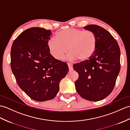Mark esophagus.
<instances>
[{
    "label": "esophagus",
    "instance_id": "obj_1",
    "mask_svg": "<svg viewBox=\"0 0 130 130\" xmlns=\"http://www.w3.org/2000/svg\"><path fill=\"white\" fill-rule=\"evenodd\" d=\"M68 67L69 69V71H71L73 70V68H72V64H71V63H68Z\"/></svg>",
    "mask_w": 130,
    "mask_h": 130
}]
</instances>
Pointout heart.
<instances>
[{
    "instance_id": "b5f03b06",
    "label": "heart",
    "mask_w": 130,
    "mask_h": 130,
    "mask_svg": "<svg viewBox=\"0 0 130 130\" xmlns=\"http://www.w3.org/2000/svg\"><path fill=\"white\" fill-rule=\"evenodd\" d=\"M56 37L50 38L48 47L52 56L58 60L64 58L69 47L70 51L68 59L86 61L92 56L97 47V38L90 31L69 28L57 32Z\"/></svg>"
}]
</instances>
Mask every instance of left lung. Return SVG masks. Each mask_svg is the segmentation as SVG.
<instances>
[{"label": "left lung", "instance_id": "obj_1", "mask_svg": "<svg viewBox=\"0 0 130 130\" xmlns=\"http://www.w3.org/2000/svg\"><path fill=\"white\" fill-rule=\"evenodd\" d=\"M84 28L97 38V47L89 60L73 65L79 74L76 90L81 98L98 101L112 91L120 70V50L117 41L106 29L97 25Z\"/></svg>", "mask_w": 130, "mask_h": 130}]
</instances>
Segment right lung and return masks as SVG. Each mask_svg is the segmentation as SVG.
<instances>
[{
  "mask_svg": "<svg viewBox=\"0 0 130 130\" xmlns=\"http://www.w3.org/2000/svg\"><path fill=\"white\" fill-rule=\"evenodd\" d=\"M51 35L50 30L29 28L18 36L11 48V69L18 85L37 101L55 98L60 81L69 71L65 62L50 54L48 41Z\"/></svg>",
  "mask_w": 130,
  "mask_h": 130,
  "instance_id": "1",
  "label": "right lung"
}]
</instances>
